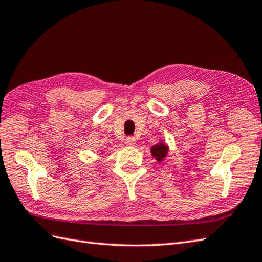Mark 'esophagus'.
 Wrapping results in <instances>:
<instances>
[{
    "label": "esophagus",
    "mask_w": 262,
    "mask_h": 262,
    "mask_svg": "<svg viewBox=\"0 0 262 262\" xmlns=\"http://www.w3.org/2000/svg\"><path fill=\"white\" fill-rule=\"evenodd\" d=\"M127 145L128 146H134L136 144V139H135V137H132V136H129V137H127L126 138V142H125Z\"/></svg>",
    "instance_id": "1"
}]
</instances>
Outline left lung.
Instances as JSON below:
<instances>
[{
    "label": "left lung",
    "instance_id": "1",
    "mask_svg": "<svg viewBox=\"0 0 262 262\" xmlns=\"http://www.w3.org/2000/svg\"><path fill=\"white\" fill-rule=\"evenodd\" d=\"M151 156L155 158L158 163H162L163 160L167 157L169 152V146L167 145L163 140H160L159 143L154 145L150 149Z\"/></svg>",
    "mask_w": 262,
    "mask_h": 262
}]
</instances>
